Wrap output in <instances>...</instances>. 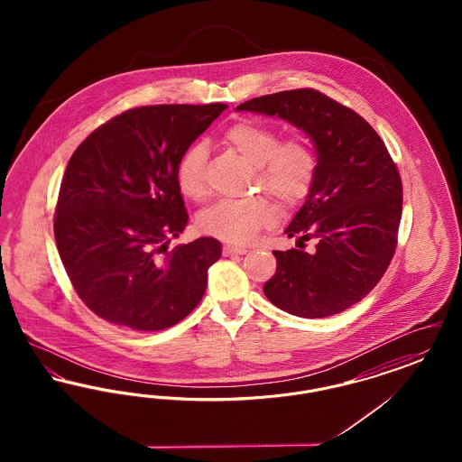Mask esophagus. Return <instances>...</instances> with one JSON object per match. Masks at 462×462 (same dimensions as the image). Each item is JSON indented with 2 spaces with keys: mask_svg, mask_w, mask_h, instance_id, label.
Here are the masks:
<instances>
[{
  "mask_svg": "<svg viewBox=\"0 0 462 462\" xmlns=\"http://www.w3.org/2000/svg\"><path fill=\"white\" fill-rule=\"evenodd\" d=\"M247 247L242 245H225L223 247V256H236V254H245Z\"/></svg>",
  "mask_w": 462,
  "mask_h": 462,
  "instance_id": "obj_1",
  "label": "esophagus"
}]
</instances>
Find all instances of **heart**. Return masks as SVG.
Masks as SVG:
<instances>
[{
    "label": "heart",
    "instance_id": "b5f03b06",
    "mask_svg": "<svg viewBox=\"0 0 462 462\" xmlns=\"http://www.w3.org/2000/svg\"><path fill=\"white\" fill-rule=\"evenodd\" d=\"M225 143L254 168L256 183L282 206L300 204L311 190L317 173V155L303 136L279 142V133L258 121H241L225 133ZM208 149L194 143L180 159L176 181L180 192L190 200L208 196ZM277 220V208L262 196L220 200L199 213L200 232L221 241L247 242L262 228Z\"/></svg>",
    "mask_w": 462,
    "mask_h": 462
}]
</instances>
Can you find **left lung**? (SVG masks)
<instances>
[{
    "label": "left lung",
    "mask_w": 462,
    "mask_h": 462,
    "mask_svg": "<svg viewBox=\"0 0 462 462\" xmlns=\"http://www.w3.org/2000/svg\"><path fill=\"white\" fill-rule=\"evenodd\" d=\"M237 110L277 116L308 134L317 173L287 237L315 238L311 254L273 251L277 270L264 296L291 315L324 319L365 298L393 258L402 180L386 145L356 112L315 89H291Z\"/></svg>",
    "instance_id": "obj_1"
}]
</instances>
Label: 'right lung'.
Masks as SVG:
<instances>
[{
  "mask_svg": "<svg viewBox=\"0 0 462 462\" xmlns=\"http://www.w3.org/2000/svg\"><path fill=\"white\" fill-rule=\"evenodd\" d=\"M225 109L209 104L126 110L70 157L55 241L78 296L116 328L168 329L202 300L221 244L200 237L168 251L189 221L176 170Z\"/></svg>",
  "mask_w": 462,
  "mask_h": 462,
  "instance_id": "add662e5",
  "label": "right lung"
}]
</instances>
